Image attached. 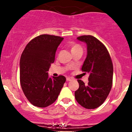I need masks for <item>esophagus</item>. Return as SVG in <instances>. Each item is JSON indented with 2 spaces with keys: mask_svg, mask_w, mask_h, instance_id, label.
Returning a JSON list of instances; mask_svg holds the SVG:
<instances>
[{
  "mask_svg": "<svg viewBox=\"0 0 132 132\" xmlns=\"http://www.w3.org/2000/svg\"><path fill=\"white\" fill-rule=\"evenodd\" d=\"M71 80H73V78H71V77H67L66 78V80L67 81H71Z\"/></svg>",
  "mask_w": 132,
  "mask_h": 132,
  "instance_id": "esophagus-1",
  "label": "esophagus"
}]
</instances>
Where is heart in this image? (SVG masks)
I'll return each mask as SVG.
<instances>
[{"label": "heart", "mask_w": 132, "mask_h": 132, "mask_svg": "<svg viewBox=\"0 0 132 132\" xmlns=\"http://www.w3.org/2000/svg\"><path fill=\"white\" fill-rule=\"evenodd\" d=\"M79 49H82L81 46L79 45H77V44L75 43H71V52L75 51V50H79Z\"/></svg>", "instance_id": "obj_1"}]
</instances>
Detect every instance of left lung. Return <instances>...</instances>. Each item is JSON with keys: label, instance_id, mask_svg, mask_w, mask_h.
Segmentation results:
<instances>
[{"label": "left lung", "instance_id": "8db88e82", "mask_svg": "<svg viewBox=\"0 0 132 132\" xmlns=\"http://www.w3.org/2000/svg\"><path fill=\"white\" fill-rule=\"evenodd\" d=\"M87 45V57L82 71L89 74L85 84L78 80L79 88L75 92L76 100L83 107L94 109L101 105L107 98L112 86L113 64L107 48L91 35L77 38Z\"/></svg>", "mask_w": 132, "mask_h": 132}]
</instances>
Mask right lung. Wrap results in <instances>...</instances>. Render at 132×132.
Here are the masks:
<instances>
[{"mask_svg":"<svg viewBox=\"0 0 132 132\" xmlns=\"http://www.w3.org/2000/svg\"><path fill=\"white\" fill-rule=\"evenodd\" d=\"M63 39L49 34L38 36L27 45L21 55V87L28 100L36 107H46L54 103L66 82L64 76L52 78L48 75Z\"/></svg>","mask_w":132,"mask_h":132,"instance_id":"right-lung-1","label":"right lung"}]
</instances>
